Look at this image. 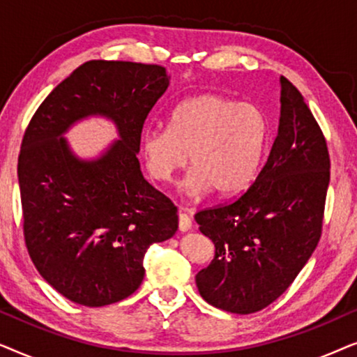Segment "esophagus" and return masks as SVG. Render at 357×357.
<instances>
[{"mask_svg":"<svg viewBox=\"0 0 357 357\" xmlns=\"http://www.w3.org/2000/svg\"><path fill=\"white\" fill-rule=\"evenodd\" d=\"M178 229L182 232H187L192 229V219H190V216L185 211H180L178 214Z\"/></svg>","mask_w":357,"mask_h":357,"instance_id":"esophagus-1","label":"esophagus"}]
</instances>
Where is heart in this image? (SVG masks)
Segmentation results:
<instances>
[{"label": "heart", "mask_w": 357, "mask_h": 357, "mask_svg": "<svg viewBox=\"0 0 357 357\" xmlns=\"http://www.w3.org/2000/svg\"><path fill=\"white\" fill-rule=\"evenodd\" d=\"M268 123L257 105L219 94L183 100L169 116L167 128H149L141 136L146 169L167 183L187 164L183 192L198 197L214 188L221 195L242 192L260 167Z\"/></svg>", "instance_id": "b5f03b06"}]
</instances>
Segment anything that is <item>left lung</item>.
<instances>
[{
	"instance_id": "8db88e82",
	"label": "left lung",
	"mask_w": 357,
	"mask_h": 357,
	"mask_svg": "<svg viewBox=\"0 0 357 357\" xmlns=\"http://www.w3.org/2000/svg\"><path fill=\"white\" fill-rule=\"evenodd\" d=\"M281 116L270 155L255 182L232 203L195 214L216 247L198 273L199 294L232 314L275 302L314 253L321 236L330 155L304 97L284 76Z\"/></svg>"
}]
</instances>
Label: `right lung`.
I'll return each mask as SVG.
<instances>
[{
  "mask_svg": "<svg viewBox=\"0 0 357 357\" xmlns=\"http://www.w3.org/2000/svg\"><path fill=\"white\" fill-rule=\"evenodd\" d=\"M159 65L92 60L42 102L17 160L24 238L40 276L75 304L123 301L144 278L149 245L178 227L177 208L141 174V131L169 87ZM87 116H104L119 139L81 160L62 135Z\"/></svg>",
  "mask_w": 357,
  "mask_h": 357,
  "instance_id": "right-lung-1",
  "label": "right lung"
}]
</instances>
